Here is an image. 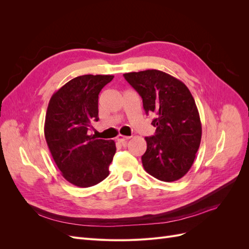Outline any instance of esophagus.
<instances>
[{"instance_id":"1","label":"esophagus","mask_w":249,"mask_h":249,"mask_svg":"<svg viewBox=\"0 0 249 249\" xmlns=\"http://www.w3.org/2000/svg\"><path fill=\"white\" fill-rule=\"evenodd\" d=\"M131 137H129V136H124V135H118L117 136V140L119 141V142H124V141H126V140H129Z\"/></svg>"}]
</instances>
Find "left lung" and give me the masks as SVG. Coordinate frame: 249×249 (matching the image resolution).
I'll use <instances>...</instances> for the list:
<instances>
[{
	"label": "left lung",
	"mask_w": 249,
	"mask_h": 249,
	"mask_svg": "<svg viewBox=\"0 0 249 249\" xmlns=\"http://www.w3.org/2000/svg\"><path fill=\"white\" fill-rule=\"evenodd\" d=\"M142 99L146 114H154V136L145 137L143 167L163 182H175L189 171L201 140L196 104L182 81L157 70L124 73Z\"/></svg>",
	"instance_id": "obj_1"
}]
</instances>
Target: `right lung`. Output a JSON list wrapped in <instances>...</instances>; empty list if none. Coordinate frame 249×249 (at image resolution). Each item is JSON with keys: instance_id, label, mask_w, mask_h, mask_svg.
I'll list each match as a JSON object with an SVG mask.
<instances>
[{"instance_id": "obj_1", "label": "right lung", "mask_w": 249, "mask_h": 249, "mask_svg": "<svg viewBox=\"0 0 249 249\" xmlns=\"http://www.w3.org/2000/svg\"><path fill=\"white\" fill-rule=\"evenodd\" d=\"M113 78L108 74L77 77L50 100L44 137L63 178L74 186L91 187L109 176L115 142L97 139L87 131L99 120V94Z\"/></svg>"}]
</instances>
